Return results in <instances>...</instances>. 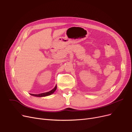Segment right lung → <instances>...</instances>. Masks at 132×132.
Listing matches in <instances>:
<instances>
[{
  "instance_id": "obj_1",
  "label": "right lung",
  "mask_w": 132,
  "mask_h": 132,
  "mask_svg": "<svg viewBox=\"0 0 132 132\" xmlns=\"http://www.w3.org/2000/svg\"><path fill=\"white\" fill-rule=\"evenodd\" d=\"M57 89V86H55L54 88L53 89H52V90H51L50 91L47 92V93H41L39 94H30L32 96H36V97H44V96H49L51 94H52L53 93H54V92Z\"/></svg>"
}]
</instances>
